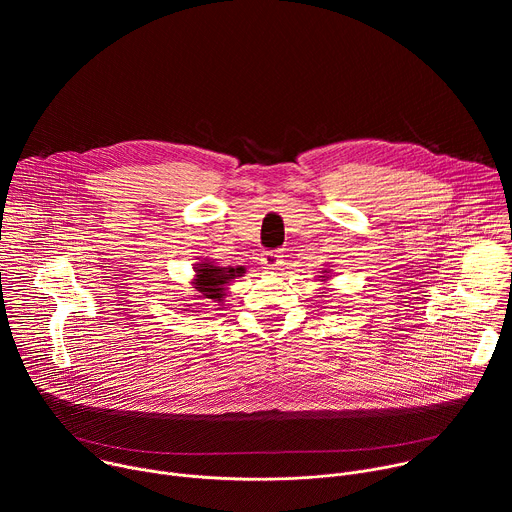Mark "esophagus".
<instances>
[{
	"label": "esophagus",
	"mask_w": 512,
	"mask_h": 512,
	"mask_svg": "<svg viewBox=\"0 0 512 512\" xmlns=\"http://www.w3.org/2000/svg\"><path fill=\"white\" fill-rule=\"evenodd\" d=\"M281 255L277 251H265L263 257H261V265H265V269H277L281 259Z\"/></svg>",
	"instance_id": "1"
}]
</instances>
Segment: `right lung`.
Here are the masks:
<instances>
[{"label":"right lung","mask_w":512,"mask_h":512,"mask_svg":"<svg viewBox=\"0 0 512 512\" xmlns=\"http://www.w3.org/2000/svg\"><path fill=\"white\" fill-rule=\"evenodd\" d=\"M241 273H245L243 267H216V265L204 261L196 267L194 285H196V291H198V294H202L204 300L223 302V296H225L223 285L229 283L235 277H241Z\"/></svg>","instance_id":"1"}]
</instances>
